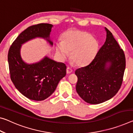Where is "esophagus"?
Listing matches in <instances>:
<instances>
[{
    "mask_svg": "<svg viewBox=\"0 0 133 133\" xmlns=\"http://www.w3.org/2000/svg\"><path fill=\"white\" fill-rule=\"evenodd\" d=\"M73 71V69L71 68L70 67H67V69H66V72L67 74H70L71 72Z\"/></svg>",
    "mask_w": 133,
    "mask_h": 133,
    "instance_id": "esophagus-1",
    "label": "esophagus"
}]
</instances>
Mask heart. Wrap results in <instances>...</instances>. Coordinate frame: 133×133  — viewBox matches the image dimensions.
I'll list each match as a JSON object with an SVG mask.
<instances>
[{
  "label": "heart",
  "instance_id": "1",
  "mask_svg": "<svg viewBox=\"0 0 133 133\" xmlns=\"http://www.w3.org/2000/svg\"><path fill=\"white\" fill-rule=\"evenodd\" d=\"M98 43L87 32L69 31L63 35V43L57 44V50L62 58L67 57L71 52V60L78 66L88 64L95 56Z\"/></svg>",
  "mask_w": 133,
  "mask_h": 133
}]
</instances>
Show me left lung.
<instances>
[{
	"label": "left lung",
	"mask_w": 133,
	"mask_h": 133,
	"mask_svg": "<svg viewBox=\"0 0 133 133\" xmlns=\"http://www.w3.org/2000/svg\"><path fill=\"white\" fill-rule=\"evenodd\" d=\"M107 38L93 60L75 71L76 89L79 95L91 104H101L115 96L121 88L125 69L123 50L105 28ZM110 63L109 68L106 64Z\"/></svg>",
	"instance_id": "obj_1"
}]
</instances>
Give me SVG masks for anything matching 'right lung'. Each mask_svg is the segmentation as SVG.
<instances>
[{
    "label": "right lung",
    "instance_id": "right-lung-1",
    "mask_svg": "<svg viewBox=\"0 0 133 133\" xmlns=\"http://www.w3.org/2000/svg\"><path fill=\"white\" fill-rule=\"evenodd\" d=\"M52 25L38 24L29 26L12 43L8 51L10 77L16 89L27 98L34 101L45 99L53 93L66 75V66L48 57L35 64H28L20 56L21 44L35 37L49 39Z\"/></svg>",
    "mask_w": 133,
    "mask_h": 133
}]
</instances>
